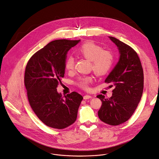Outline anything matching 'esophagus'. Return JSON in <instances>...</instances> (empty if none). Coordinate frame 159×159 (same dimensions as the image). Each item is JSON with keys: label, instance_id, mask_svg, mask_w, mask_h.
Listing matches in <instances>:
<instances>
[{"label": "esophagus", "instance_id": "34e87169", "mask_svg": "<svg viewBox=\"0 0 159 159\" xmlns=\"http://www.w3.org/2000/svg\"><path fill=\"white\" fill-rule=\"evenodd\" d=\"M83 98L84 100H88V99H90V98H92V96L90 95H86L83 97Z\"/></svg>", "mask_w": 159, "mask_h": 159}]
</instances>
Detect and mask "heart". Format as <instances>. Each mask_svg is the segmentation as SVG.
Segmentation results:
<instances>
[{"label":"heart","instance_id":"1","mask_svg":"<svg viewBox=\"0 0 159 159\" xmlns=\"http://www.w3.org/2000/svg\"><path fill=\"white\" fill-rule=\"evenodd\" d=\"M77 54L91 61V67L94 73L98 75L107 73L111 69L113 62V56L107 50L103 48L92 42H86L76 49ZM75 66V59L73 57H68L65 62V68L67 70H73ZM92 81L91 76L80 77L78 81L79 86L83 89H88L89 84Z\"/></svg>","mask_w":159,"mask_h":159}]
</instances>
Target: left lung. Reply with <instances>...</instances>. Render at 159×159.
Masks as SVG:
<instances>
[{
  "label": "left lung",
  "instance_id": "left-lung-1",
  "mask_svg": "<svg viewBox=\"0 0 159 159\" xmlns=\"http://www.w3.org/2000/svg\"><path fill=\"white\" fill-rule=\"evenodd\" d=\"M117 46L119 59L105 82L112 83V96L98 95L102 105L98 112L100 119L112 126L127 121L134 113L143 90V71L137 53L119 40L109 37Z\"/></svg>",
  "mask_w": 159,
  "mask_h": 159
}]
</instances>
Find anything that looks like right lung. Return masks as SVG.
<instances>
[{"label":"right lung","mask_w":159,"mask_h":159,"mask_svg":"<svg viewBox=\"0 0 159 159\" xmlns=\"http://www.w3.org/2000/svg\"><path fill=\"white\" fill-rule=\"evenodd\" d=\"M80 42L57 40L37 52L27 63L25 85L30 106L49 127L64 129L75 122L83 97L73 92L63 98L57 87L65 74L67 52Z\"/></svg>","instance_id":"obj_1"}]
</instances>
